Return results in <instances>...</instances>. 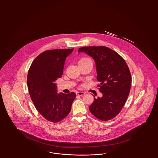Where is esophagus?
Returning <instances> with one entry per match:
<instances>
[{
  "label": "esophagus",
  "instance_id": "34e87169",
  "mask_svg": "<svg viewBox=\"0 0 158 158\" xmlns=\"http://www.w3.org/2000/svg\"><path fill=\"white\" fill-rule=\"evenodd\" d=\"M76 95L83 96V95H84L85 94L84 92H77L76 93Z\"/></svg>",
  "mask_w": 158,
  "mask_h": 158
}]
</instances>
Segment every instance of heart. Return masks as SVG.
Segmentation results:
<instances>
[{
	"instance_id": "1",
	"label": "heart",
	"mask_w": 158,
	"mask_h": 158,
	"mask_svg": "<svg viewBox=\"0 0 158 158\" xmlns=\"http://www.w3.org/2000/svg\"><path fill=\"white\" fill-rule=\"evenodd\" d=\"M88 63H92V60H90L89 58L88 57H82L78 61V64H85Z\"/></svg>"
}]
</instances>
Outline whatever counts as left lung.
<instances>
[{
	"instance_id": "8db88e82",
	"label": "left lung",
	"mask_w": 158,
	"mask_h": 158,
	"mask_svg": "<svg viewBox=\"0 0 158 158\" xmlns=\"http://www.w3.org/2000/svg\"><path fill=\"white\" fill-rule=\"evenodd\" d=\"M78 52L92 57L96 64L99 90L102 97L94 98L90 113L102 121L110 120L120 112L130 93L131 76L119 54L105 46L83 47Z\"/></svg>"
}]
</instances>
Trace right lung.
I'll return each mask as SVG.
<instances>
[{
  "instance_id": "1",
  "label": "right lung",
  "mask_w": 158,
  "mask_h": 158,
  "mask_svg": "<svg viewBox=\"0 0 158 158\" xmlns=\"http://www.w3.org/2000/svg\"><path fill=\"white\" fill-rule=\"evenodd\" d=\"M72 49L46 50L31 64L27 86L35 108L47 120L57 123L68 116L75 99V92L57 93L56 81L63 75L64 62Z\"/></svg>"
}]
</instances>
